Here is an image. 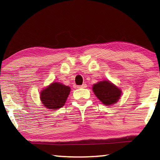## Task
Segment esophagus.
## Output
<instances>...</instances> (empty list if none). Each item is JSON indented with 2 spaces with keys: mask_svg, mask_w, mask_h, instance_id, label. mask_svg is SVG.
I'll return each instance as SVG.
<instances>
[{
  "mask_svg": "<svg viewBox=\"0 0 160 160\" xmlns=\"http://www.w3.org/2000/svg\"><path fill=\"white\" fill-rule=\"evenodd\" d=\"M86 87H87V85H86V84L84 83V84H82V85H79V86H78L77 88H85Z\"/></svg>",
  "mask_w": 160,
  "mask_h": 160,
  "instance_id": "esophagus-1",
  "label": "esophagus"
}]
</instances>
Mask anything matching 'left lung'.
Returning <instances> with one entry per match:
<instances>
[{
    "label": "left lung",
    "mask_w": 160,
    "mask_h": 160,
    "mask_svg": "<svg viewBox=\"0 0 160 160\" xmlns=\"http://www.w3.org/2000/svg\"><path fill=\"white\" fill-rule=\"evenodd\" d=\"M92 90L100 101L107 106L115 104L120 99L121 90L109 80L100 81L94 84Z\"/></svg>",
    "instance_id": "8db88e82"
}]
</instances>
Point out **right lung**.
<instances>
[{
  "label": "right lung",
  "instance_id": "1",
  "mask_svg": "<svg viewBox=\"0 0 160 160\" xmlns=\"http://www.w3.org/2000/svg\"><path fill=\"white\" fill-rule=\"evenodd\" d=\"M70 87L60 82H52L47 88L42 90L40 99L48 109H58L64 106L70 94Z\"/></svg>",
  "mask_w": 160,
  "mask_h": 160
}]
</instances>
